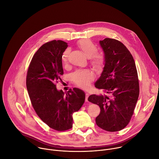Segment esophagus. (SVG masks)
<instances>
[{
    "mask_svg": "<svg viewBox=\"0 0 159 159\" xmlns=\"http://www.w3.org/2000/svg\"><path fill=\"white\" fill-rule=\"evenodd\" d=\"M89 94L86 93L85 94V102H87L88 101V98H89Z\"/></svg>",
    "mask_w": 159,
    "mask_h": 159,
    "instance_id": "1",
    "label": "esophagus"
}]
</instances>
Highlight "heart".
Wrapping results in <instances>:
<instances>
[{
    "mask_svg": "<svg viewBox=\"0 0 159 159\" xmlns=\"http://www.w3.org/2000/svg\"><path fill=\"white\" fill-rule=\"evenodd\" d=\"M77 46L86 57L90 58V63L93 69L98 72L101 71L104 66L105 60L102 54L96 53L98 50L96 45L90 40L84 39L78 42ZM69 53L70 50L69 48L64 51L61 57L63 63H65L67 61ZM72 77L77 85L83 89H87L93 79V75L88 70H77L72 74Z\"/></svg>",
    "mask_w": 159,
    "mask_h": 159,
    "instance_id": "b5f03b06",
    "label": "heart"
}]
</instances>
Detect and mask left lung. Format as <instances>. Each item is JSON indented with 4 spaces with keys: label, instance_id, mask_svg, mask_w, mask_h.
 Segmentation results:
<instances>
[{
    "label": "left lung",
    "instance_id": "1",
    "mask_svg": "<svg viewBox=\"0 0 159 159\" xmlns=\"http://www.w3.org/2000/svg\"><path fill=\"white\" fill-rule=\"evenodd\" d=\"M104 53V66L95 87L110 95H90L88 101L98 104L97 125L107 131H118L129 123L139 96V82L135 62L129 51L118 40L99 41Z\"/></svg>",
    "mask_w": 159,
    "mask_h": 159
}]
</instances>
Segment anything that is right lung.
<instances>
[{"instance_id": "obj_1", "label": "right lung", "mask_w": 159, "mask_h": 159, "mask_svg": "<svg viewBox=\"0 0 159 159\" xmlns=\"http://www.w3.org/2000/svg\"><path fill=\"white\" fill-rule=\"evenodd\" d=\"M67 47L61 40L42 45L31 61L26 77L29 96L37 115L57 131L72 128L73 113L80 109L85 98L80 89L74 88L64 93L56 87L63 74L61 57Z\"/></svg>"}]
</instances>
